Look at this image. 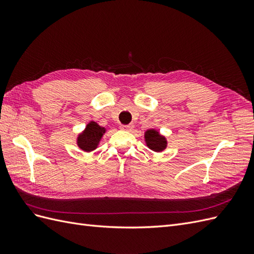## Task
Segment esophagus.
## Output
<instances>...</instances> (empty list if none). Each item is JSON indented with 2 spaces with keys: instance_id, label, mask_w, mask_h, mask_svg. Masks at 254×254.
<instances>
[{
  "instance_id": "esophagus-1",
  "label": "esophagus",
  "mask_w": 254,
  "mask_h": 254,
  "mask_svg": "<svg viewBox=\"0 0 254 254\" xmlns=\"http://www.w3.org/2000/svg\"><path fill=\"white\" fill-rule=\"evenodd\" d=\"M121 129L123 130H127V131H131L133 129V125L132 124H128V125H122Z\"/></svg>"
}]
</instances>
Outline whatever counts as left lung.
<instances>
[{"instance_id":"obj_1","label":"left lung","mask_w":254,"mask_h":254,"mask_svg":"<svg viewBox=\"0 0 254 254\" xmlns=\"http://www.w3.org/2000/svg\"><path fill=\"white\" fill-rule=\"evenodd\" d=\"M145 142L151 150L157 152L163 151L167 146L165 137L161 135L155 129H149L145 132Z\"/></svg>"}]
</instances>
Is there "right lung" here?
<instances>
[{
  "instance_id": "obj_1",
  "label": "right lung",
  "mask_w": 254,
  "mask_h": 254,
  "mask_svg": "<svg viewBox=\"0 0 254 254\" xmlns=\"http://www.w3.org/2000/svg\"><path fill=\"white\" fill-rule=\"evenodd\" d=\"M105 132L106 129L104 127L99 126L95 122H90L86 129L83 130V132L77 137L78 147L88 152L94 150L101 142Z\"/></svg>"
}]
</instances>
